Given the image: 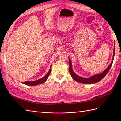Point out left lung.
<instances>
[{
	"instance_id": "left-lung-1",
	"label": "left lung",
	"mask_w": 121,
	"mask_h": 121,
	"mask_svg": "<svg viewBox=\"0 0 121 121\" xmlns=\"http://www.w3.org/2000/svg\"><path fill=\"white\" fill-rule=\"evenodd\" d=\"M115 53V47H114V49H113V53L112 59V60L111 61L110 65H108V67L107 69H106L103 72L101 73V74L95 75L94 76H92V77H90V78H88L81 77H80L75 74V72L73 70L72 67V64L70 59L69 58V73H70V74H71V76H72L73 79L75 80L76 81L78 82L79 83H83V84H93V83H95L99 81H100V80L102 78H104V77L107 74V73L108 72L109 69H110L112 65V63H113V58H114Z\"/></svg>"
}]
</instances>
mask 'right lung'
<instances>
[{
  "mask_svg": "<svg viewBox=\"0 0 121 121\" xmlns=\"http://www.w3.org/2000/svg\"><path fill=\"white\" fill-rule=\"evenodd\" d=\"M51 67H52V65H50V68L49 69V71H48V72L47 73V74L45 75V76H44L43 78L40 79L38 80H36V81H26L23 82V83L25 84V85H29V86H35V85H39V84H42L44 82H45L47 78H48V77L50 74L51 73Z\"/></svg>",
  "mask_w": 121,
  "mask_h": 121,
  "instance_id": "obj_1",
  "label": "right lung"
}]
</instances>
